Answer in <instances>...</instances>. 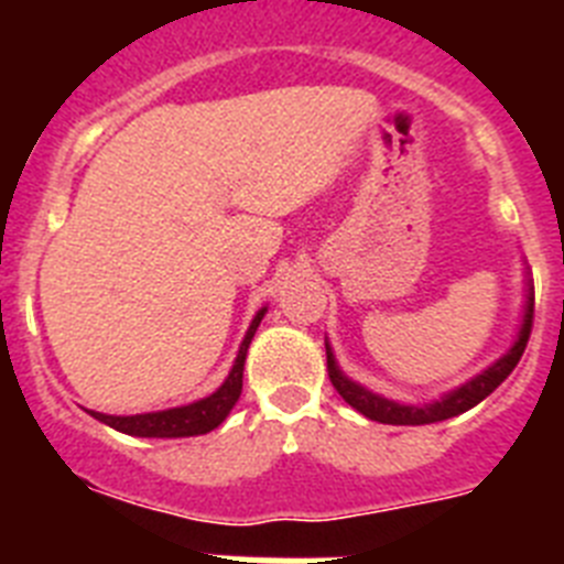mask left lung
Wrapping results in <instances>:
<instances>
[{
  "mask_svg": "<svg viewBox=\"0 0 564 564\" xmlns=\"http://www.w3.org/2000/svg\"><path fill=\"white\" fill-rule=\"evenodd\" d=\"M531 325H534V285H528L525 316H522L520 333H517V341L511 344V350H508L506 356L497 358L491 367H486L480 376H475L471 381L463 383V387L446 392V395L437 398V401H432V403H421V406H410V403L390 401V398L376 395V392H370L367 387H361V383L350 381V378L338 370L330 344L325 341L327 372H330V381H333V387H336L338 395L350 403L352 410L361 412L364 417H370V421L392 423V426H423V423H437V421H446V417L463 415V412H468L471 406H477L482 398L491 395V392H495L497 387H500V383L511 376V370L517 367V361L522 358V352H525L528 336H531Z\"/></svg>",
  "mask_w": 564,
  "mask_h": 564,
  "instance_id": "left-lung-1",
  "label": "left lung"
}]
</instances>
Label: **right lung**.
<instances>
[{"label":"right lung","instance_id":"right-lung-1","mask_svg":"<svg viewBox=\"0 0 564 564\" xmlns=\"http://www.w3.org/2000/svg\"><path fill=\"white\" fill-rule=\"evenodd\" d=\"M265 311L268 307H262V311L253 316L246 338H242V344H239V352L237 358H234L231 372H228L226 381L220 383V390L212 392L208 398L186 403V406H174V410L143 412V415H104V412H89V415L96 417V421L107 423V426H112V430L132 437H194V435H206V432L217 430V426L228 417V412L234 410V403L239 401L248 344H251L253 333H257Z\"/></svg>","mask_w":564,"mask_h":564}]
</instances>
